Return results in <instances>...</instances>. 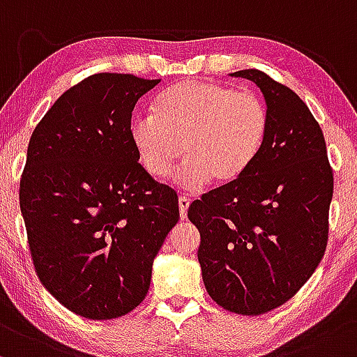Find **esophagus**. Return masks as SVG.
<instances>
[{
    "label": "esophagus",
    "mask_w": 357,
    "mask_h": 357,
    "mask_svg": "<svg viewBox=\"0 0 357 357\" xmlns=\"http://www.w3.org/2000/svg\"><path fill=\"white\" fill-rule=\"evenodd\" d=\"M190 206V199L187 197H180L178 199V211H180V218L185 219L187 218V211H189Z\"/></svg>",
    "instance_id": "esophagus-1"
}]
</instances>
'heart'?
Masks as SVG:
<instances>
[{
	"label": "heart",
	"mask_w": 357,
	"mask_h": 357,
	"mask_svg": "<svg viewBox=\"0 0 357 357\" xmlns=\"http://www.w3.org/2000/svg\"><path fill=\"white\" fill-rule=\"evenodd\" d=\"M155 114H138L130 136L139 162L153 178H167L185 155L177 183L199 190L238 180L266 142L270 114L253 92L215 81H182L158 96Z\"/></svg>",
	"instance_id": "b5f03b06"
}]
</instances>
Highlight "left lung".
Returning <instances> with one entry per match:
<instances>
[{
    "instance_id": "left-lung-1",
    "label": "left lung",
    "mask_w": 357,
    "mask_h": 357,
    "mask_svg": "<svg viewBox=\"0 0 357 357\" xmlns=\"http://www.w3.org/2000/svg\"><path fill=\"white\" fill-rule=\"evenodd\" d=\"M231 75L265 96L266 142L241 177L194 200L187 215L211 298L261 315L294 297L326 253L334 175L322 130L290 87L256 69Z\"/></svg>"
}]
</instances>
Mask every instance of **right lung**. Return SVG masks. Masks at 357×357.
Instances as JSON below:
<instances>
[{"label": "right lung", "mask_w": 357, "mask_h": 357, "mask_svg": "<svg viewBox=\"0 0 357 357\" xmlns=\"http://www.w3.org/2000/svg\"><path fill=\"white\" fill-rule=\"evenodd\" d=\"M160 79L94 74L54 102L31 133L20 209L40 282L74 314L126 315L146 297L178 197L138 163L131 113Z\"/></svg>", "instance_id": "right-lung-1"}]
</instances>
